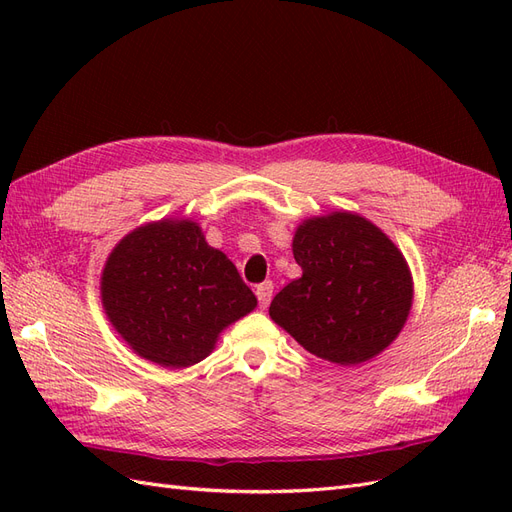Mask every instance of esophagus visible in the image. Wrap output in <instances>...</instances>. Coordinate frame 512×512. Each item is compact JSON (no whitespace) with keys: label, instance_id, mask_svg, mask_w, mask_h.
I'll return each mask as SVG.
<instances>
[{"label":"esophagus","instance_id":"esophagus-1","mask_svg":"<svg viewBox=\"0 0 512 512\" xmlns=\"http://www.w3.org/2000/svg\"><path fill=\"white\" fill-rule=\"evenodd\" d=\"M256 297H258V305L265 309L273 297V282H262L260 286H256Z\"/></svg>","mask_w":512,"mask_h":512}]
</instances>
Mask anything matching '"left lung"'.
<instances>
[{"label":"left lung","mask_w":512,"mask_h":512,"mask_svg":"<svg viewBox=\"0 0 512 512\" xmlns=\"http://www.w3.org/2000/svg\"><path fill=\"white\" fill-rule=\"evenodd\" d=\"M303 269L275 294L269 316L318 359L354 367L389 348L404 329L414 282L399 247L367 218L331 211L292 237Z\"/></svg>","instance_id":"obj_1"}]
</instances>
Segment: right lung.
<instances>
[{
  "label": "right lung",
  "instance_id": "1",
  "mask_svg": "<svg viewBox=\"0 0 512 512\" xmlns=\"http://www.w3.org/2000/svg\"><path fill=\"white\" fill-rule=\"evenodd\" d=\"M100 297L123 342L166 369L203 361L220 333L258 305L237 267L190 218L128 232L104 262Z\"/></svg>",
  "mask_w": 512,
  "mask_h": 512
}]
</instances>
